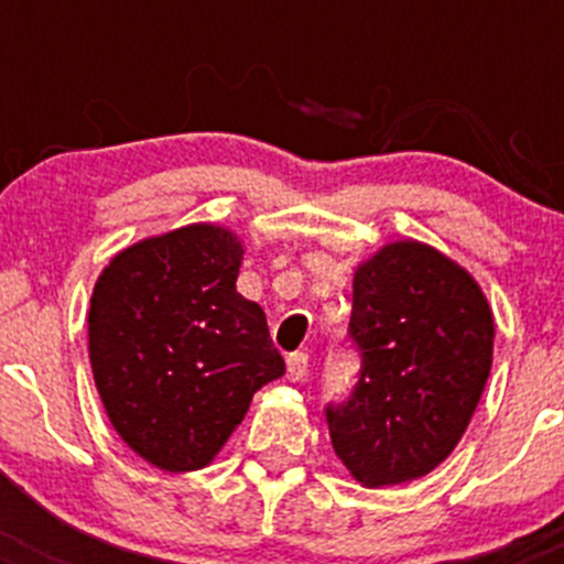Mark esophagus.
I'll return each mask as SVG.
<instances>
[{"label":"esophagus","instance_id":"esophagus-1","mask_svg":"<svg viewBox=\"0 0 564 564\" xmlns=\"http://www.w3.org/2000/svg\"><path fill=\"white\" fill-rule=\"evenodd\" d=\"M286 377L292 379V382H303V379L308 377V355H305V351H294V355H289Z\"/></svg>","mask_w":564,"mask_h":564}]
</instances>
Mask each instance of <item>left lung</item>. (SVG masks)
<instances>
[{"label":"left lung","mask_w":564,"mask_h":564,"mask_svg":"<svg viewBox=\"0 0 564 564\" xmlns=\"http://www.w3.org/2000/svg\"><path fill=\"white\" fill-rule=\"evenodd\" d=\"M351 398L327 406L329 440L366 488L417 480L460 442L494 360V314L475 278L417 240L379 248L355 270Z\"/></svg>","instance_id":"1"}]
</instances>
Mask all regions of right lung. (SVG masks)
<instances>
[{
    "instance_id": "right-lung-1",
    "label": "right lung",
    "mask_w": 564,
    "mask_h": 564,
    "mask_svg": "<svg viewBox=\"0 0 564 564\" xmlns=\"http://www.w3.org/2000/svg\"><path fill=\"white\" fill-rule=\"evenodd\" d=\"M242 242L191 224L119 250L93 289L89 362L124 445L166 471L204 469L286 366L264 311L237 292Z\"/></svg>"
}]
</instances>
